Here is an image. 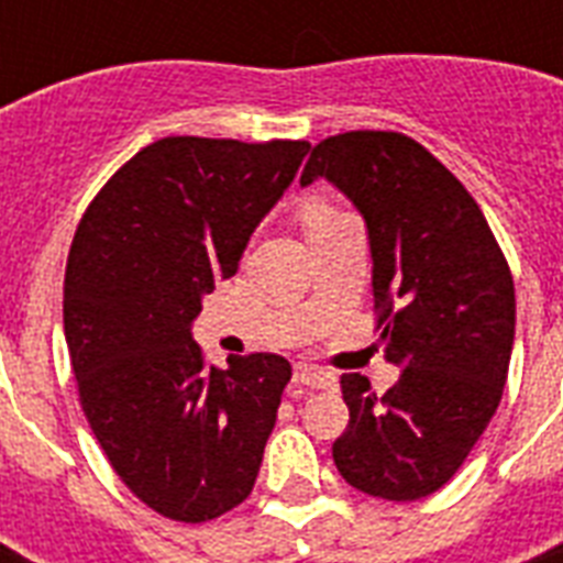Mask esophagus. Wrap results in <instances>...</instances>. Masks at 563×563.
I'll list each match as a JSON object with an SVG mask.
<instances>
[{"label": "esophagus", "mask_w": 563, "mask_h": 563, "mask_svg": "<svg viewBox=\"0 0 563 563\" xmlns=\"http://www.w3.org/2000/svg\"><path fill=\"white\" fill-rule=\"evenodd\" d=\"M295 383L307 385V388H330L335 385V376L312 368V365H295Z\"/></svg>", "instance_id": "34e87169"}]
</instances>
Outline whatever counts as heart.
I'll return each instance as SVG.
<instances>
[{
    "label": "heart",
    "instance_id": "heart-1",
    "mask_svg": "<svg viewBox=\"0 0 563 563\" xmlns=\"http://www.w3.org/2000/svg\"><path fill=\"white\" fill-rule=\"evenodd\" d=\"M339 210H333L330 203H309L303 210V224H316V221L327 219V216H335Z\"/></svg>",
    "mask_w": 563,
    "mask_h": 563
}]
</instances>
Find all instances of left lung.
Listing matches in <instances>:
<instances>
[{
    "label": "left lung",
    "mask_w": 563,
    "mask_h": 563,
    "mask_svg": "<svg viewBox=\"0 0 563 563\" xmlns=\"http://www.w3.org/2000/svg\"><path fill=\"white\" fill-rule=\"evenodd\" d=\"M368 228L376 330L400 379L376 397L344 374L351 420L333 459L347 485L411 503L444 488L494 418L515 344V280L479 203L411 136L347 131L312 148Z\"/></svg>",
    "instance_id": "left-lung-1"
}]
</instances>
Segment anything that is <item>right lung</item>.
I'll use <instances>...</instances> for the list:
<instances>
[{"label":"right lung","mask_w":563,"mask_h":563,"mask_svg":"<svg viewBox=\"0 0 563 563\" xmlns=\"http://www.w3.org/2000/svg\"><path fill=\"white\" fill-rule=\"evenodd\" d=\"M307 152L303 140L166 136L75 230L64 333L81 409L119 479L169 520H216L254 490L291 365L251 353L210 368L192 321Z\"/></svg>","instance_id":"1"}]
</instances>
